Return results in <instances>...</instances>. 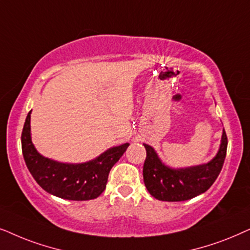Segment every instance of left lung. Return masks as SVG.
<instances>
[{
    "instance_id": "8db88e82",
    "label": "left lung",
    "mask_w": 250,
    "mask_h": 250,
    "mask_svg": "<svg viewBox=\"0 0 250 250\" xmlns=\"http://www.w3.org/2000/svg\"><path fill=\"white\" fill-rule=\"evenodd\" d=\"M143 177L152 197L161 201H185L205 193L214 184L222 170L228 148V137L223 129L221 145L216 155L207 164L184 168L169 167L147 144Z\"/></svg>"
}]
</instances>
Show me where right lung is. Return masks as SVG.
Listing matches in <instances>:
<instances>
[{
	"mask_svg": "<svg viewBox=\"0 0 250 250\" xmlns=\"http://www.w3.org/2000/svg\"><path fill=\"white\" fill-rule=\"evenodd\" d=\"M31 113L21 134L22 155L36 183L50 194L66 200H91L104 192L108 174L129 143L106 149L97 158L82 164H65L40 154L32 142Z\"/></svg>",
	"mask_w": 250,
	"mask_h": 250,
	"instance_id": "right-lung-1",
	"label": "right lung"
}]
</instances>
